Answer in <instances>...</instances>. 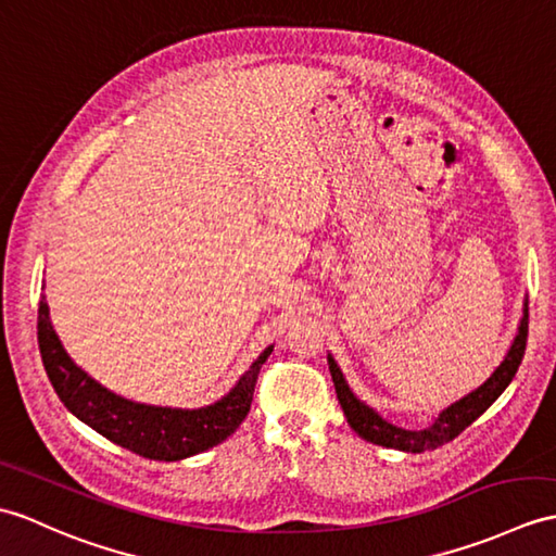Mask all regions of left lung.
I'll return each instance as SVG.
<instances>
[{
    "mask_svg": "<svg viewBox=\"0 0 556 556\" xmlns=\"http://www.w3.org/2000/svg\"><path fill=\"white\" fill-rule=\"evenodd\" d=\"M526 341H528V303L523 307L519 333H516V339L507 351L505 359L500 363V367L490 374V379L481 383L476 391H471L469 395L457 400V403L445 407L441 415L433 419V424L426 426L421 431H407V429H400V426H393L391 421H386L379 412H374L369 405L363 403V400L355 397L351 386H348V381L343 379V371L339 369L337 359L329 355L327 363L333 379V389H337V397L343 407V415L359 438H365L367 443L381 445V447L403 450V453H426V450H435L453 441V438H457L469 424H473L490 405L495 403V400L502 395V391L511 383L516 369L521 365L523 353H526Z\"/></svg>",
    "mask_w": 556,
    "mask_h": 556,
    "instance_id": "8db88e82",
    "label": "left lung"
}]
</instances>
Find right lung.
Listing matches in <instances>:
<instances>
[{
    "label": "right lung",
    "instance_id": "1",
    "mask_svg": "<svg viewBox=\"0 0 556 556\" xmlns=\"http://www.w3.org/2000/svg\"><path fill=\"white\" fill-rule=\"evenodd\" d=\"M37 343H40V355L51 386L61 403L77 419L92 426L111 443L130 450L139 457L159 462H177L199 455L235 433L249 415L257 374L275 348H265L251 369L243 371L235 389L217 403L199 409H179L144 405L115 395L77 367L63 351L56 331L51 327L45 295L37 307Z\"/></svg>",
    "mask_w": 556,
    "mask_h": 556
}]
</instances>
